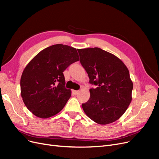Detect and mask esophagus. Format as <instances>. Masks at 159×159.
<instances>
[{
  "label": "esophagus",
  "mask_w": 159,
  "mask_h": 159,
  "mask_svg": "<svg viewBox=\"0 0 159 159\" xmlns=\"http://www.w3.org/2000/svg\"><path fill=\"white\" fill-rule=\"evenodd\" d=\"M72 92H73V93L75 95H76L78 94V93L80 92V91H78V90H73V91H72Z\"/></svg>",
  "instance_id": "1"
}]
</instances>
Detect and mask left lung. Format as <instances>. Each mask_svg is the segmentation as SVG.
<instances>
[{
    "label": "left lung",
    "mask_w": 159,
    "mask_h": 159,
    "mask_svg": "<svg viewBox=\"0 0 159 159\" xmlns=\"http://www.w3.org/2000/svg\"><path fill=\"white\" fill-rule=\"evenodd\" d=\"M80 61L88 73L90 98L82 108L93 121L111 123L121 117L131 102L133 88L129 71L123 61L99 48L78 49Z\"/></svg>",
    "instance_id": "obj_1"
}]
</instances>
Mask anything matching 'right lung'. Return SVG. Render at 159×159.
Listing matches in <instances>:
<instances>
[{
    "instance_id": "1",
    "label": "right lung",
    "mask_w": 159,
    "mask_h": 159,
    "mask_svg": "<svg viewBox=\"0 0 159 159\" xmlns=\"http://www.w3.org/2000/svg\"><path fill=\"white\" fill-rule=\"evenodd\" d=\"M78 60L76 49L67 45H52L38 53L20 79L21 96L28 110L40 118L59 113L71 97L63 72Z\"/></svg>"
}]
</instances>
